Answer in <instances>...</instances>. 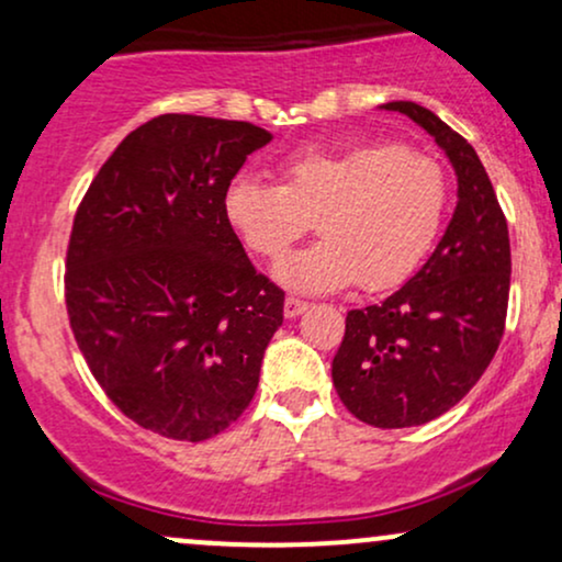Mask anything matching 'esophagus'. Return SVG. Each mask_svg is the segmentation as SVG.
<instances>
[{"label": "esophagus", "mask_w": 562, "mask_h": 562, "mask_svg": "<svg viewBox=\"0 0 562 562\" xmlns=\"http://www.w3.org/2000/svg\"><path fill=\"white\" fill-rule=\"evenodd\" d=\"M306 308H308V303L301 301V299H295V295H288V299H285V317L288 319L299 317V314L306 312Z\"/></svg>", "instance_id": "esophagus-1"}]
</instances>
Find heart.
<instances>
[{
  "label": "heart",
  "instance_id": "1",
  "mask_svg": "<svg viewBox=\"0 0 562 562\" xmlns=\"http://www.w3.org/2000/svg\"><path fill=\"white\" fill-rule=\"evenodd\" d=\"M449 184L436 158L393 142L308 150L280 169V187L237 177L227 218L263 261L285 256L317 222L322 240L277 267L282 285L308 293L362 282L398 288L434 248Z\"/></svg>",
  "mask_w": 562,
  "mask_h": 562
}]
</instances>
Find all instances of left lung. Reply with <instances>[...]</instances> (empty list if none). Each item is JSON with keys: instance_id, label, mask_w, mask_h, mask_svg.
Wrapping results in <instances>:
<instances>
[{"instance_id": "8db88e82", "label": "left lung", "mask_w": 562, "mask_h": 562, "mask_svg": "<svg viewBox=\"0 0 562 562\" xmlns=\"http://www.w3.org/2000/svg\"><path fill=\"white\" fill-rule=\"evenodd\" d=\"M438 142L457 173V209L423 269L383 303L351 308L333 385L357 420L415 428L460 402L492 364L507 319V218L465 137L417 102H385Z\"/></svg>"}]
</instances>
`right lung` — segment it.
Returning <instances> with one entry per match:
<instances>
[{"instance_id": "1", "label": "right lung", "mask_w": 562, "mask_h": 562, "mask_svg": "<svg viewBox=\"0 0 562 562\" xmlns=\"http://www.w3.org/2000/svg\"><path fill=\"white\" fill-rule=\"evenodd\" d=\"M272 134L164 113L134 128L79 203L66 308L105 396L153 434L205 441L259 389L285 293L256 272L224 195Z\"/></svg>"}]
</instances>
